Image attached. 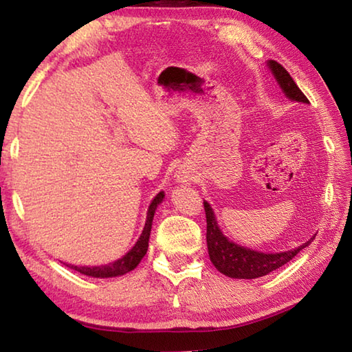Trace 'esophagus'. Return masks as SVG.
<instances>
[{
	"label": "esophagus",
	"instance_id": "34e87169",
	"mask_svg": "<svg viewBox=\"0 0 352 352\" xmlns=\"http://www.w3.org/2000/svg\"><path fill=\"white\" fill-rule=\"evenodd\" d=\"M174 178L177 183H188L192 180V175H190V170L186 168V166H180V168L175 169Z\"/></svg>",
	"mask_w": 352,
	"mask_h": 352
}]
</instances>
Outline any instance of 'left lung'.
Listing matches in <instances>:
<instances>
[{"instance_id": "8db88e82", "label": "left lung", "mask_w": 352, "mask_h": 352, "mask_svg": "<svg viewBox=\"0 0 352 352\" xmlns=\"http://www.w3.org/2000/svg\"><path fill=\"white\" fill-rule=\"evenodd\" d=\"M267 67H269L272 76L275 77L278 87L281 88L283 94L292 102H302L309 104L307 98L302 94V91L298 88L295 80L292 79L290 74L285 71L275 60H267ZM205 212H206V245L208 253H210V259L216 269L223 273L225 276L236 278V279H256L261 276L269 275L270 272L279 269L284 264L295 258V256L301 252L302 248L311 245V242L315 237H311L302 245L287 250V252L279 253H264L258 252V250L237 245L236 242L230 241L226 237L220 226L217 223L216 214L211 205L204 200Z\"/></svg>"}]
</instances>
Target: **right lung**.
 <instances>
[{
	"mask_svg": "<svg viewBox=\"0 0 352 352\" xmlns=\"http://www.w3.org/2000/svg\"><path fill=\"white\" fill-rule=\"evenodd\" d=\"M163 200H164V190H160L147 208V217H146L144 228L141 231V236L138 237V241L135 242V245L130 248L122 258L109 262V264H104V265H91V267L74 265V264H65V265L82 273V275L91 276V278H115V276H121V275H126L129 272H132L147 253L148 237H151V231H152V220L155 216V211H157L158 205L162 204Z\"/></svg>",
	"mask_w": 352,
	"mask_h": 352,
	"instance_id": "add662e5",
	"label": "right lung"
}]
</instances>
